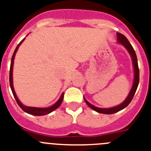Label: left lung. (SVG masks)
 <instances>
[{
	"label": "left lung",
	"mask_w": 151,
	"mask_h": 151,
	"mask_svg": "<svg viewBox=\"0 0 151 151\" xmlns=\"http://www.w3.org/2000/svg\"><path fill=\"white\" fill-rule=\"evenodd\" d=\"M117 40L118 43L121 44L122 45L126 48L127 51L128 52V53L130 54L131 58H132V63H133V68H134V81H133V85H132V87L129 93H128V96L126 97V99L123 101L122 103H121L119 106H116L112 107V108H99V107H96L93 105H92L91 103H90L88 101L86 100L84 97L85 103L88 105L93 110L96 111V112H99V113H103V114H113L115 112H119L120 110L123 109L125 107H127L128 106V104L131 103V101L133 99L134 93H135L136 90H137V86H138L139 83V68H138V65H137V56H136V53L134 50L133 47L131 45V43L128 42V40L127 39V38L122 35V34L117 32Z\"/></svg>",
	"instance_id": "left-lung-1"
}]
</instances>
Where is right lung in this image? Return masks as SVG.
Segmentation results:
<instances>
[{"label": "right lung", "instance_id": "right-lung-1", "mask_svg": "<svg viewBox=\"0 0 151 151\" xmlns=\"http://www.w3.org/2000/svg\"><path fill=\"white\" fill-rule=\"evenodd\" d=\"M24 39L19 43L17 48H16L15 51H14V54H13V56H12V58H11V63H10V88H11V90H12V93L14 94V96L15 98L16 101H17V104L19 105V106L25 112H27V113L30 114V115H36V116H41V115H47L48 113H51L52 112H53L54 110H55L56 109L58 108V107L61 106V103H62L63 99H64V93H62L60 96V98L58 99V100L56 102L55 104H53L52 106L49 107H47V108H39V107H31V106H25L23 105V103H21L20 101L18 99L17 96L16 94V92L14 90V83H13V68H14V58H15L16 55V53L17 52L18 48H19V46L22 44L23 41H24Z\"/></svg>", "mask_w": 151, "mask_h": 151}]
</instances>
